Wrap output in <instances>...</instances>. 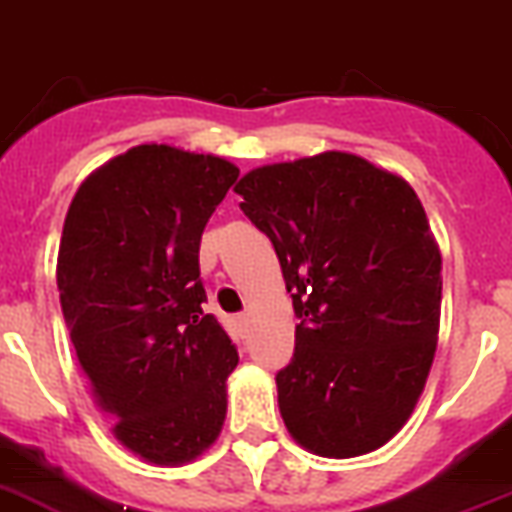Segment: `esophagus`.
<instances>
[{
	"label": "esophagus",
	"instance_id": "1",
	"mask_svg": "<svg viewBox=\"0 0 512 512\" xmlns=\"http://www.w3.org/2000/svg\"><path fill=\"white\" fill-rule=\"evenodd\" d=\"M234 325H236V330H239V333H247L249 317H247V315H236V317H234Z\"/></svg>",
	"mask_w": 512,
	"mask_h": 512
}]
</instances>
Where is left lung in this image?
Wrapping results in <instances>:
<instances>
[{
    "mask_svg": "<svg viewBox=\"0 0 512 512\" xmlns=\"http://www.w3.org/2000/svg\"><path fill=\"white\" fill-rule=\"evenodd\" d=\"M234 192L299 317L276 375L286 429L325 458L382 448L409 422L440 330L442 257L419 197L341 150L252 169Z\"/></svg>",
    "mask_w": 512,
    "mask_h": 512,
    "instance_id": "left-lung-1",
    "label": "left lung"
}]
</instances>
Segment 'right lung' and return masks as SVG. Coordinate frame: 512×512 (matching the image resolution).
I'll return each instance as SVG.
<instances>
[{"label":"right lung","instance_id":"obj_1","mask_svg":"<svg viewBox=\"0 0 512 512\" xmlns=\"http://www.w3.org/2000/svg\"><path fill=\"white\" fill-rule=\"evenodd\" d=\"M239 169L137 145L80 184L57 257L62 315L114 437L156 466L195 461L221 435L239 354L200 281V239Z\"/></svg>","mask_w":512,"mask_h":512}]
</instances>
